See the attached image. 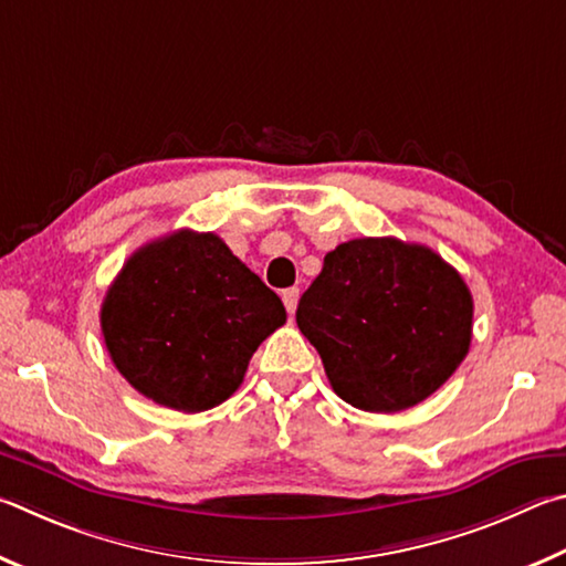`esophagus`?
I'll return each mask as SVG.
<instances>
[{
  "mask_svg": "<svg viewBox=\"0 0 566 566\" xmlns=\"http://www.w3.org/2000/svg\"><path fill=\"white\" fill-rule=\"evenodd\" d=\"M281 298H283L285 311H289V313H295V308H298L301 291H298V289H285V291L281 293Z\"/></svg>",
  "mask_w": 566,
  "mask_h": 566,
  "instance_id": "34e87169",
  "label": "esophagus"
}]
</instances>
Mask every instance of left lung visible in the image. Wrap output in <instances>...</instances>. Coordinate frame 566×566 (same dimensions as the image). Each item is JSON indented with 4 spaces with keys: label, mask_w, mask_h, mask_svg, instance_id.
Wrapping results in <instances>:
<instances>
[{
    "label": "left lung",
    "mask_w": 566,
    "mask_h": 566,
    "mask_svg": "<svg viewBox=\"0 0 566 566\" xmlns=\"http://www.w3.org/2000/svg\"><path fill=\"white\" fill-rule=\"evenodd\" d=\"M472 293L428 245L355 238L325 255L295 311L338 398L400 412L442 388L472 340Z\"/></svg>",
    "instance_id": "left-lung-1"
}]
</instances>
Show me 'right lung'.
<instances>
[{
	"instance_id": "1",
	"label": "right lung",
	"mask_w": 566,
	"mask_h": 566,
	"mask_svg": "<svg viewBox=\"0 0 566 566\" xmlns=\"http://www.w3.org/2000/svg\"><path fill=\"white\" fill-rule=\"evenodd\" d=\"M283 323V303L261 277L216 233L188 228L138 248L102 303L116 370L181 412L231 398L258 345Z\"/></svg>"
}]
</instances>
